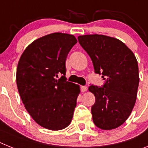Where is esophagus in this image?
<instances>
[{
  "label": "esophagus",
  "instance_id": "1",
  "mask_svg": "<svg viewBox=\"0 0 148 148\" xmlns=\"http://www.w3.org/2000/svg\"><path fill=\"white\" fill-rule=\"evenodd\" d=\"M81 92H86V90H87V87L86 86H82L81 87Z\"/></svg>",
  "mask_w": 148,
  "mask_h": 148
}]
</instances>
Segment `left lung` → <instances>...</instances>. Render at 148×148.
<instances>
[{
    "label": "left lung",
    "instance_id": "8db88e82",
    "mask_svg": "<svg viewBox=\"0 0 148 148\" xmlns=\"http://www.w3.org/2000/svg\"><path fill=\"white\" fill-rule=\"evenodd\" d=\"M78 40L91 58L95 73L106 80L103 87H89L95 97L91 109L93 122L101 130H114L126 122L136 101L139 84L137 59L125 43L115 38L86 34L79 36Z\"/></svg>",
    "mask_w": 148,
    "mask_h": 148
}]
</instances>
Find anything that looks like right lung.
Wrapping results in <instances>:
<instances>
[{
	"label": "right lung",
	"instance_id": "right-lung-1",
	"mask_svg": "<svg viewBox=\"0 0 148 148\" xmlns=\"http://www.w3.org/2000/svg\"><path fill=\"white\" fill-rule=\"evenodd\" d=\"M77 43L73 34L52 33L30 43L18 61L21 99L33 120L47 130H63L71 122L80 87L66 81L65 62ZM59 74L63 76L57 80Z\"/></svg>",
	"mask_w": 148,
	"mask_h": 148
}]
</instances>
